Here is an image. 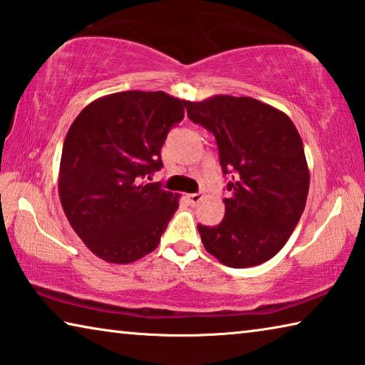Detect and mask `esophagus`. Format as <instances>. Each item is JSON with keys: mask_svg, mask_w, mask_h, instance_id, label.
<instances>
[{"mask_svg": "<svg viewBox=\"0 0 365 365\" xmlns=\"http://www.w3.org/2000/svg\"><path fill=\"white\" fill-rule=\"evenodd\" d=\"M187 200H189V204L197 205L202 200V194H189L187 195Z\"/></svg>", "mask_w": 365, "mask_h": 365, "instance_id": "1", "label": "esophagus"}]
</instances>
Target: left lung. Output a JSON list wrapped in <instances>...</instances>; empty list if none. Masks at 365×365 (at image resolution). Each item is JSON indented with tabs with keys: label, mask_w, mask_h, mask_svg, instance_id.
Instances as JSON below:
<instances>
[{
	"label": "left lung",
	"mask_w": 365,
	"mask_h": 365,
	"mask_svg": "<svg viewBox=\"0 0 365 365\" xmlns=\"http://www.w3.org/2000/svg\"><path fill=\"white\" fill-rule=\"evenodd\" d=\"M184 106L215 135L231 176L225 218L197 225L205 250L231 268L264 264L283 249L306 207L310 175L299 133L288 115L250 97L215 95Z\"/></svg>",
	"instance_id": "1"
}]
</instances>
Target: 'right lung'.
Returning <instances> with one entry per match:
<instances>
[{
	"label": "right lung",
	"mask_w": 365,
	"mask_h": 365,
	"mask_svg": "<svg viewBox=\"0 0 365 365\" xmlns=\"http://www.w3.org/2000/svg\"><path fill=\"white\" fill-rule=\"evenodd\" d=\"M186 101L165 92L128 91L93 100L64 139L58 192L83 244L110 264L150 254L179 207V195L145 182Z\"/></svg>",
	"instance_id": "add662e5"
}]
</instances>
